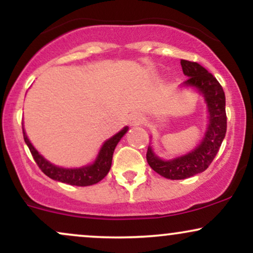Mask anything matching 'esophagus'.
Masks as SVG:
<instances>
[{
  "mask_svg": "<svg viewBox=\"0 0 253 253\" xmlns=\"http://www.w3.org/2000/svg\"><path fill=\"white\" fill-rule=\"evenodd\" d=\"M145 119L140 113H134V114L130 115L129 118V125L130 126H139V125H143Z\"/></svg>",
  "mask_w": 253,
  "mask_h": 253,
  "instance_id": "esophagus-1",
  "label": "esophagus"
}]
</instances>
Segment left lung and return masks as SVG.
Segmentation results:
<instances>
[{
    "instance_id": "obj_1",
    "label": "left lung",
    "mask_w": 253,
    "mask_h": 253,
    "mask_svg": "<svg viewBox=\"0 0 253 253\" xmlns=\"http://www.w3.org/2000/svg\"><path fill=\"white\" fill-rule=\"evenodd\" d=\"M181 65L183 74L189 77L181 88L194 89L201 95L207 107L208 121L201 143L185 155L163 159L149 145L147 163L157 173L169 179L189 178L203 172L216 156L227 128L225 92L216 78L197 63L182 59Z\"/></svg>"
}]
</instances>
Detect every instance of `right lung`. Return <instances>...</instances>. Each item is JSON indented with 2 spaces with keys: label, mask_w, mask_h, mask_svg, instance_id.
I'll list each match as a JSON object with an SVG mask.
<instances>
[{
  "label": "right lung",
  "mask_w": 253,
  "mask_h": 253,
  "mask_svg": "<svg viewBox=\"0 0 253 253\" xmlns=\"http://www.w3.org/2000/svg\"><path fill=\"white\" fill-rule=\"evenodd\" d=\"M22 130H24L25 143L27 144L28 149H30L38 167L42 169L46 176L54 179V181L66 183V184L77 185V187H86V185L96 184L109 172L115 147H117L119 141L121 140V138L127 133L128 127L125 126L123 129L119 130L117 134L107 139L102 144V146H101L96 158H95L92 163L78 168H63L51 163L50 161H47L45 157L38 152V150L33 146V144L31 143L27 134H26L24 127H22Z\"/></svg>",
  "instance_id": "1"
}]
</instances>
